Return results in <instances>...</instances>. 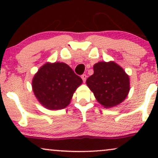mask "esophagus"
Listing matches in <instances>:
<instances>
[{
    "instance_id": "esophagus-1",
    "label": "esophagus",
    "mask_w": 158,
    "mask_h": 158,
    "mask_svg": "<svg viewBox=\"0 0 158 158\" xmlns=\"http://www.w3.org/2000/svg\"><path fill=\"white\" fill-rule=\"evenodd\" d=\"M81 79H82L83 81L85 82V81H86V79H87V75H86V74H83V75L81 76Z\"/></svg>"
}]
</instances>
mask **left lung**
Returning <instances> with one entry per match:
<instances>
[{
    "instance_id": "1",
    "label": "left lung",
    "mask_w": 158,
    "mask_h": 158,
    "mask_svg": "<svg viewBox=\"0 0 158 158\" xmlns=\"http://www.w3.org/2000/svg\"><path fill=\"white\" fill-rule=\"evenodd\" d=\"M94 74L86 84L97 100L105 108L120 104L130 90L129 77L114 61H100L94 65Z\"/></svg>"
}]
</instances>
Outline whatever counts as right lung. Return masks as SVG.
<instances>
[{"label":"right lung","mask_w":158,"mask_h":158,"mask_svg":"<svg viewBox=\"0 0 158 158\" xmlns=\"http://www.w3.org/2000/svg\"><path fill=\"white\" fill-rule=\"evenodd\" d=\"M82 79L63 62L46 63L35 74L32 90L39 102L49 110H59L70 104Z\"/></svg>","instance_id":"add662e5"}]
</instances>
